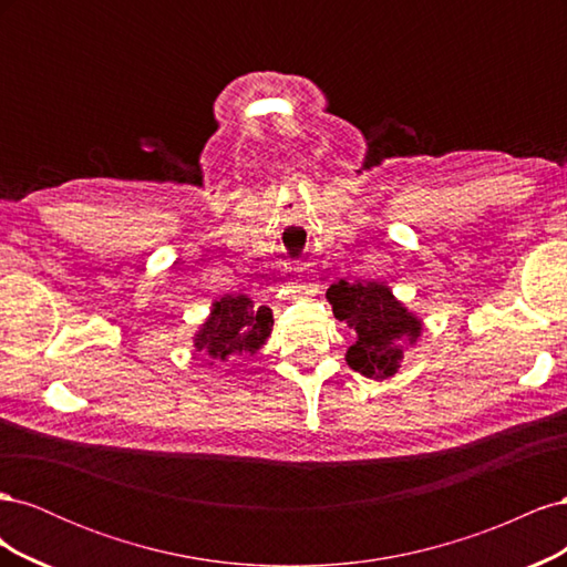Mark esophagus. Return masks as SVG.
Returning <instances> with one entry per match:
<instances>
[{"label": "esophagus", "mask_w": 567, "mask_h": 567, "mask_svg": "<svg viewBox=\"0 0 567 567\" xmlns=\"http://www.w3.org/2000/svg\"><path fill=\"white\" fill-rule=\"evenodd\" d=\"M288 288H290V293H293L296 298H307V296H315L317 293V286L315 284H307L300 274L298 277L288 284Z\"/></svg>", "instance_id": "34e87169"}]
</instances>
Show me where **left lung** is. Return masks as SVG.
Masks as SVG:
<instances>
[{
    "label": "left lung",
    "instance_id": "left-lung-1",
    "mask_svg": "<svg viewBox=\"0 0 567 567\" xmlns=\"http://www.w3.org/2000/svg\"><path fill=\"white\" fill-rule=\"evenodd\" d=\"M338 321H346L357 333L346 359L367 379H390L398 373L404 350L421 336V319L392 296L379 281L340 279L326 290Z\"/></svg>",
    "mask_w": 567,
    "mask_h": 567
}]
</instances>
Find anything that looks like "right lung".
Here are the masks:
<instances>
[{
	"mask_svg": "<svg viewBox=\"0 0 567 567\" xmlns=\"http://www.w3.org/2000/svg\"><path fill=\"white\" fill-rule=\"evenodd\" d=\"M271 310L248 296H225L213 302L210 317L194 338L196 352L225 362L236 354H255L271 333Z\"/></svg>",
	"mask_w": 567,
	"mask_h": 567,
	"instance_id": "obj_1",
	"label": "right lung"
}]
</instances>
